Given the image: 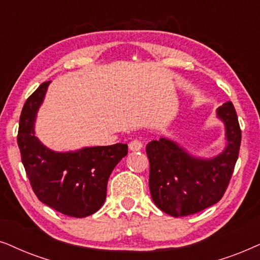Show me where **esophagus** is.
<instances>
[{"instance_id":"esophagus-1","label":"esophagus","mask_w":260,"mask_h":260,"mask_svg":"<svg viewBox=\"0 0 260 260\" xmlns=\"http://www.w3.org/2000/svg\"><path fill=\"white\" fill-rule=\"evenodd\" d=\"M128 147H129V150L131 151H133V152H137V151H140L141 148H143V143H141V141H139V140H132L129 143V145H128Z\"/></svg>"}]
</instances>
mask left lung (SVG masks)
<instances>
[{
    "label": "left lung",
    "instance_id": "1",
    "mask_svg": "<svg viewBox=\"0 0 260 260\" xmlns=\"http://www.w3.org/2000/svg\"><path fill=\"white\" fill-rule=\"evenodd\" d=\"M216 116L224 124L226 147L213 158L195 157L168 138L147 144L151 197L169 215L199 213L219 202L226 191L238 160L241 131L231 101L216 109Z\"/></svg>",
    "mask_w": 260,
    "mask_h": 260
}]
</instances>
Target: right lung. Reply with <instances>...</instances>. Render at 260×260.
<instances>
[{
	"mask_svg": "<svg viewBox=\"0 0 260 260\" xmlns=\"http://www.w3.org/2000/svg\"><path fill=\"white\" fill-rule=\"evenodd\" d=\"M51 82L27 99L20 116L17 145L33 191L45 205L64 215L85 217L101 208L114 168L127 154V144L57 152L36 136L37 114Z\"/></svg>",
	"mask_w": 260,
	"mask_h": 260,
	"instance_id": "obj_1",
	"label": "right lung"
}]
</instances>
